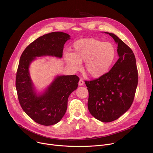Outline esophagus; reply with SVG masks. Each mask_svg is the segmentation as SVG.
I'll list each match as a JSON object with an SVG mask.
<instances>
[{"mask_svg": "<svg viewBox=\"0 0 153 153\" xmlns=\"http://www.w3.org/2000/svg\"><path fill=\"white\" fill-rule=\"evenodd\" d=\"M83 84H84V82H83V80L80 79V80H79V86H82V85H83Z\"/></svg>", "mask_w": 153, "mask_h": 153, "instance_id": "obj_1", "label": "esophagus"}]
</instances>
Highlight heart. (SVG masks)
<instances>
[{"instance_id": "b5f03b06", "label": "heart", "mask_w": 153, "mask_h": 153, "mask_svg": "<svg viewBox=\"0 0 153 153\" xmlns=\"http://www.w3.org/2000/svg\"><path fill=\"white\" fill-rule=\"evenodd\" d=\"M116 57V48L112 43L94 38L76 41L73 53H67L65 60L74 70L79 71L84 62V70L94 79L100 78L111 68Z\"/></svg>"}]
</instances>
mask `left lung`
Listing matches in <instances>:
<instances>
[{
	"mask_svg": "<svg viewBox=\"0 0 153 153\" xmlns=\"http://www.w3.org/2000/svg\"><path fill=\"white\" fill-rule=\"evenodd\" d=\"M104 33L114 40L119 58L107 74L92 81H85V84L89 93L90 113L102 122H110L120 117L131 106L138 73L131 49L116 34Z\"/></svg>",
	"mask_w": 153,
	"mask_h": 153,
	"instance_id": "1",
	"label": "left lung"
}]
</instances>
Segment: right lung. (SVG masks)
I'll use <instances>...</instances> for the list:
<instances>
[{
    "label": "right lung",
    "mask_w": 153,
    "mask_h": 153,
    "mask_svg": "<svg viewBox=\"0 0 153 153\" xmlns=\"http://www.w3.org/2000/svg\"><path fill=\"white\" fill-rule=\"evenodd\" d=\"M70 39V36L63 32L45 34L31 43L20 56L16 79L19 101L25 113L42 125H54L62 119L68 97L77 89L79 78L76 75H57L45 90L38 92L29 68L36 57L62 58L63 45Z\"/></svg>",
    "instance_id": "obj_1"
}]
</instances>
